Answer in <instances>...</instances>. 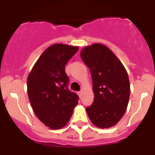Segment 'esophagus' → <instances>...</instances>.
Masks as SVG:
<instances>
[{
  "label": "esophagus",
  "mask_w": 155,
  "mask_h": 155,
  "mask_svg": "<svg viewBox=\"0 0 155 155\" xmlns=\"http://www.w3.org/2000/svg\"><path fill=\"white\" fill-rule=\"evenodd\" d=\"M81 94H82V91H79L78 94H79V95H80V96H81Z\"/></svg>",
  "instance_id": "34e87169"
}]
</instances>
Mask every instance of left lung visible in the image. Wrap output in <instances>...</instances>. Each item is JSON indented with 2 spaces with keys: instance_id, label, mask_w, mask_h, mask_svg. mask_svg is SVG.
Wrapping results in <instances>:
<instances>
[{
  "instance_id": "left-lung-1",
  "label": "left lung",
  "mask_w": 155,
  "mask_h": 155,
  "mask_svg": "<svg viewBox=\"0 0 155 155\" xmlns=\"http://www.w3.org/2000/svg\"><path fill=\"white\" fill-rule=\"evenodd\" d=\"M81 57L91 71L94 102L86 108L91 122L98 128H110L121 120L128 105L130 85L121 61L101 43L87 46Z\"/></svg>"
}]
</instances>
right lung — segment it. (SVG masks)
I'll list each match as a JSON object with an SVG mask.
<instances>
[{
	"instance_id": "obj_1",
	"label": "right lung",
	"mask_w": 155,
	"mask_h": 155,
	"mask_svg": "<svg viewBox=\"0 0 155 155\" xmlns=\"http://www.w3.org/2000/svg\"><path fill=\"white\" fill-rule=\"evenodd\" d=\"M78 46L56 43L41 54L27 78L30 103L37 118L52 130L65 127L78 96L68 88L65 66Z\"/></svg>"
}]
</instances>
